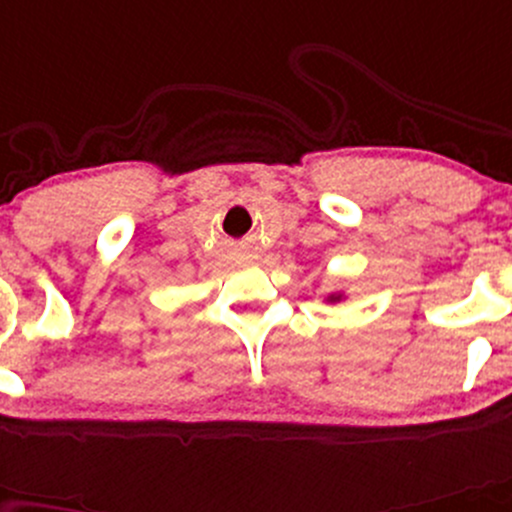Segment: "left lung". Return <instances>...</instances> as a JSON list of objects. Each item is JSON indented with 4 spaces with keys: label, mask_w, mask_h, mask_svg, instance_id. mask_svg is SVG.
<instances>
[{
    "label": "left lung",
    "mask_w": 512,
    "mask_h": 512,
    "mask_svg": "<svg viewBox=\"0 0 512 512\" xmlns=\"http://www.w3.org/2000/svg\"><path fill=\"white\" fill-rule=\"evenodd\" d=\"M342 300H344V293H342V290H337V293L324 295V302H342Z\"/></svg>",
    "instance_id": "1"
}]
</instances>
